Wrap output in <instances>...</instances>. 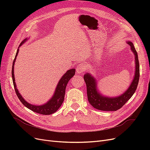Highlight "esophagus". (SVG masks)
Wrapping results in <instances>:
<instances>
[{
	"label": "esophagus",
	"instance_id": "34e87169",
	"mask_svg": "<svg viewBox=\"0 0 150 150\" xmlns=\"http://www.w3.org/2000/svg\"><path fill=\"white\" fill-rule=\"evenodd\" d=\"M86 69V67L85 63L84 62L81 63V64H79L78 66H77L76 72L78 74H83V72H84Z\"/></svg>",
	"mask_w": 150,
	"mask_h": 150
}]
</instances>
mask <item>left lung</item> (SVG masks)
<instances>
[{"mask_svg": "<svg viewBox=\"0 0 150 150\" xmlns=\"http://www.w3.org/2000/svg\"><path fill=\"white\" fill-rule=\"evenodd\" d=\"M126 42L130 46L131 51L134 55L135 71L132 81L128 88L123 93L115 97L104 96L100 93L98 88L96 79L89 72H86L84 75V79L87 88L88 101L91 105L97 110L105 111H112L119 110L132 97L137 88L139 79V65L138 53L132 42L128 40Z\"/></svg>", "mask_w": 150, "mask_h": 150, "instance_id": "8db88e82", "label": "left lung"}]
</instances>
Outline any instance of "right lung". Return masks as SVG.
Wrapping results in <instances>:
<instances>
[{"mask_svg":"<svg viewBox=\"0 0 150 150\" xmlns=\"http://www.w3.org/2000/svg\"><path fill=\"white\" fill-rule=\"evenodd\" d=\"M28 39L29 38H25L23 41L21 43L19 48L22 46V44L25 43L27 40H28ZM19 48L17 49L15 59L13 61L12 68V81H13V86H14V89H15L17 96H18V98H19V100L21 101V103L23 104L26 108H28L31 111H33L35 112L39 113V114H40V115H49L53 114V113L56 112L58 110V109L61 107L63 101H64L66 86L68 82H69V81L75 74V71H76L75 69H71L67 71L66 73L61 77V78L59 79V81L57 85L56 86L55 91H54L52 98H51V99H50L47 103L41 104V105H35V104H30L28 101H26L24 99V98H23V97L21 96V94L19 93V91H18L17 88L16 84L15 82L14 73H13L14 70H13V69H14V64L16 60V57L18 55V53H19Z\"/></svg>","mask_w":150,"mask_h":150,"instance_id":"1","label":"right lung"}]
</instances>
